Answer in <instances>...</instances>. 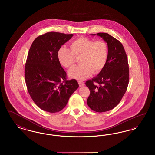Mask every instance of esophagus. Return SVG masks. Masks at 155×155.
<instances>
[{"label":"esophagus","mask_w":155,"mask_h":155,"mask_svg":"<svg viewBox=\"0 0 155 155\" xmlns=\"http://www.w3.org/2000/svg\"><path fill=\"white\" fill-rule=\"evenodd\" d=\"M78 84H79L80 87H82V86H84V85H85L84 82H82V81H78Z\"/></svg>","instance_id":"obj_1"}]
</instances>
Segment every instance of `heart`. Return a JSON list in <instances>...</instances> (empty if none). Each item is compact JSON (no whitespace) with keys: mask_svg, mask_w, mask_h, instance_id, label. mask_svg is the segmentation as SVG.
Here are the masks:
<instances>
[{"mask_svg":"<svg viewBox=\"0 0 155 155\" xmlns=\"http://www.w3.org/2000/svg\"><path fill=\"white\" fill-rule=\"evenodd\" d=\"M70 49L61 47L58 51V59L66 68L73 66L75 58H79L80 66L74 67L68 72L70 78L83 80L93 73H99L105 66L109 54L107 43L103 40L95 41L80 37L70 45Z\"/></svg>","mask_w":155,"mask_h":155,"instance_id":"obj_1","label":"heart"}]
</instances>
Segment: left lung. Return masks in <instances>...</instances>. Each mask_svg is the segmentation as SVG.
I'll return each instance as SVG.
<instances>
[{
	"mask_svg": "<svg viewBox=\"0 0 155 155\" xmlns=\"http://www.w3.org/2000/svg\"><path fill=\"white\" fill-rule=\"evenodd\" d=\"M96 35L107 43L108 58L101 72L85 85L90 90L88 106L92 110L102 113L114 108L125 94L129 82V67L124 48L119 41L107 33Z\"/></svg>",
	"mask_w": 155,
	"mask_h": 155,
	"instance_id": "obj_1",
	"label": "left lung"
}]
</instances>
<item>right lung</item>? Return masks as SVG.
I'll list each match as a JSON object with an SVG mask.
<instances>
[{
    "mask_svg": "<svg viewBox=\"0 0 155 155\" xmlns=\"http://www.w3.org/2000/svg\"><path fill=\"white\" fill-rule=\"evenodd\" d=\"M73 34L49 32L37 37L30 47L25 66V80L30 96L43 110L56 113L65 107L79 87L67 80L58 59V51Z\"/></svg>",
    "mask_w": 155,
    "mask_h": 155,
    "instance_id": "obj_1",
    "label": "right lung"
}]
</instances>
